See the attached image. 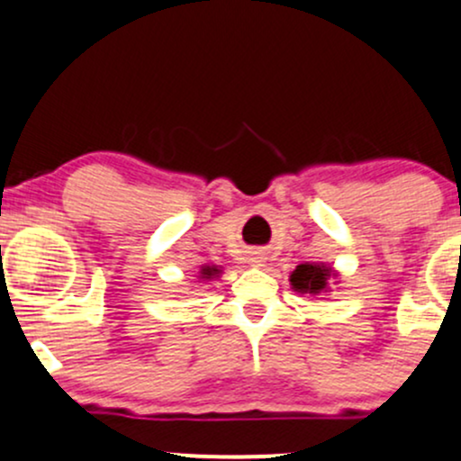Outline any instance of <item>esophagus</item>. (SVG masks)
Masks as SVG:
<instances>
[{
    "label": "esophagus",
    "instance_id": "esophagus-1",
    "mask_svg": "<svg viewBox=\"0 0 461 461\" xmlns=\"http://www.w3.org/2000/svg\"><path fill=\"white\" fill-rule=\"evenodd\" d=\"M251 262H254V265H260V262H262L260 254H254V256H251Z\"/></svg>",
    "mask_w": 461,
    "mask_h": 461
}]
</instances>
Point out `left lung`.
I'll return each mask as SVG.
<instances>
[{"instance_id":"8db88e82","label":"left lung","mask_w":461,"mask_h":461,"mask_svg":"<svg viewBox=\"0 0 461 461\" xmlns=\"http://www.w3.org/2000/svg\"><path fill=\"white\" fill-rule=\"evenodd\" d=\"M330 269L323 265H300L291 276V285L300 293H320L326 288Z\"/></svg>"}]
</instances>
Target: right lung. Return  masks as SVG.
I'll return each instance as SVG.
<instances>
[{"mask_svg":"<svg viewBox=\"0 0 461 461\" xmlns=\"http://www.w3.org/2000/svg\"><path fill=\"white\" fill-rule=\"evenodd\" d=\"M216 271H219V269H214V267H205V269H203V276H205V277H210V276H214Z\"/></svg>","mask_w":461,"mask_h":461,"instance_id":"right-lung-1","label":"right lung"}]
</instances>
